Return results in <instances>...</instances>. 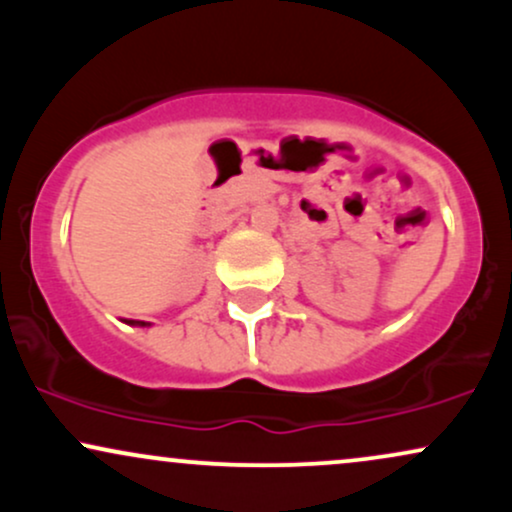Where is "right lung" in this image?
<instances>
[{"instance_id":"right-lung-1","label":"right lung","mask_w":512,"mask_h":512,"mask_svg":"<svg viewBox=\"0 0 512 512\" xmlns=\"http://www.w3.org/2000/svg\"><path fill=\"white\" fill-rule=\"evenodd\" d=\"M125 322L132 327H149V322H144V320H125Z\"/></svg>"}]
</instances>
